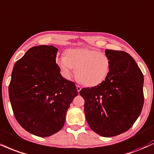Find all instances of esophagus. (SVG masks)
Segmentation results:
<instances>
[{"label":"esophagus","instance_id":"34e87169","mask_svg":"<svg viewBox=\"0 0 154 154\" xmlns=\"http://www.w3.org/2000/svg\"><path fill=\"white\" fill-rule=\"evenodd\" d=\"M81 89H82V88H81L80 86H79V85H77V91H78V92L80 91Z\"/></svg>","mask_w":154,"mask_h":154}]
</instances>
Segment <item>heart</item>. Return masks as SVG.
I'll return each mask as SVG.
<instances>
[{"label":"heart","mask_w":154,"mask_h":154,"mask_svg":"<svg viewBox=\"0 0 154 154\" xmlns=\"http://www.w3.org/2000/svg\"><path fill=\"white\" fill-rule=\"evenodd\" d=\"M57 63L66 79L72 77L77 68V78L87 86L100 84L110 68V58L106 54L88 48L66 50V56L57 57Z\"/></svg>","instance_id":"obj_1"}]
</instances>
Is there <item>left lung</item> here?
<instances>
[{
	"mask_svg": "<svg viewBox=\"0 0 154 154\" xmlns=\"http://www.w3.org/2000/svg\"><path fill=\"white\" fill-rule=\"evenodd\" d=\"M110 60L108 75L91 88H82L85 113L90 128L100 136L112 137L131 128L144 103L143 75L134 59L123 51L106 49Z\"/></svg>",
	"mask_w": 154,
	"mask_h": 154,
	"instance_id": "obj_1",
	"label": "left lung"
}]
</instances>
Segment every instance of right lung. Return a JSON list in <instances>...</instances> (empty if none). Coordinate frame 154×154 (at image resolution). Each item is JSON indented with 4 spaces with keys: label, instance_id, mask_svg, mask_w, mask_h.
<instances>
[{
    "label": "right lung",
    "instance_id": "obj_1",
    "mask_svg": "<svg viewBox=\"0 0 154 154\" xmlns=\"http://www.w3.org/2000/svg\"><path fill=\"white\" fill-rule=\"evenodd\" d=\"M57 51L46 45L29 49L15 63L8 87L16 120L39 137L50 136L62 128L66 111L78 95L75 83L61 75Z\"/></svg>",
    "mask_w": 154,
    "mask_h": 154
}]
</instances>
